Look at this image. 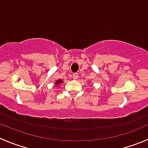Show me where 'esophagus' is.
Returning a JSON list of instances; mask_svg holds the SVG:
<instances>
[{
	"mask_svg": "<svg viewBox=\"0 0 148 148\" xmlns=\"http://www.w3.org/2000/svg\"><path fill=\"white\" fill-rule=\"evenodd\" d=\"M78 74H77V73H74V74H73V76H72V77H73V79H78Z\"/></svg>",
	"mask_w": 148,
	"mask_h": 148,
	"instance_id": "esophagus-1",
	"label": "esophagus"
}]
</instances>
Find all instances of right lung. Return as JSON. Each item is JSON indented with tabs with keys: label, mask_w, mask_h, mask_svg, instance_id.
Listing matches in <instances>:
<instances>
[{
	"label": "right lung",
	"mask_w": 148,
	"mask_h": 148,
	"mask_svg": "<svg viewBox=\"0 0 148 148\" xmlns=\"http://www.w3.org/2000/svg\"><path fill=\"white\" fill-rule=\"evenodd\" d=\"M61 82H62V81H61V80H58V81H56V84H60V83H61Z\"/></svg>",
	"instance_id": "obj_1"
}]
</instances>
